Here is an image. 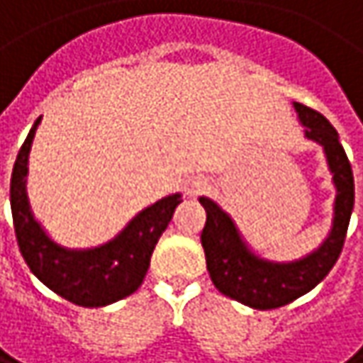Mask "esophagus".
Listing matches in <instances>:
<instances>
[{
  "label": "esophagus",
  "instance_id": "obj_1",
  "mask_svg": "<svg viewBox=\"0 0 363 363\" xmlns=\"http://www.w3.org/2000/svg\"><path fill=\"white\" fill-rule=\"evenodd\" d=\"M206 190H208V182H206L204 177H194V179H190V182L186 184V194L190 196V198L204 194Z\"/></svg>",
  "mask_w": 363,
  "mask_h": 363
}]
</instances>
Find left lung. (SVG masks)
<instances>
[{
    "label": "left lung",
    "mask_w": 363,
    "mask_h": 363,
    "mask_svg": "<svg viewBox=\"0 0 363 363\" xmlns=\"http://www.w3.org/2000/svg\"><path fill=\"white\" fill-rule=\"evenodd\" d=\"M303 138L323 148L326 167L333 175L335 202L330 229L323 244L296 260H271L250 246L233 217L206 196L200 204L206 211V225L200 242L206 254L211 281L223 296L254 310H272L312 291L335 267L350 227L353 211V173L337 130L318 111L294 103Z\"/></svg>",
    "instance_id": "8db88e82"
}]
</instances>
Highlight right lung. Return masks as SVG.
<instances>
[{
  "label": "right lung",
  "instance_id": "right-lung-1",
  "mask_svg": "<svg viewBox=\"0 0 363 363\" xmlns=\"http://www.w3.org/2000/svg\"><path fill=\"white\" fill-rule=\"evenodd\" d=\"M40 119L30 128L16 157L10 184L13 229L20 252L40 283L67 301L82 308L116 303L143 285L152 250L182 202V194H169L143 208L105 244L92 247L57 244L35 217L26 192L28 155Z\"/></svg>",
  "mask_w": 363,
  "mask_h": 363
}]
</instances>
